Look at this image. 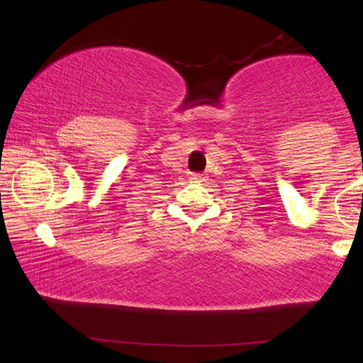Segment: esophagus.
<instances>
[{
    "label": "esophagus",
    "mask_w": 363,
    "mask_h": 363,
    "mask_svg": "<svg viewBox=\"0 0 363 363\" xmlns=\"http://www.w3.org/2000/svg\"><path fill=\"white\" fill-rule=\"evenodd\" d=\"M191 180H194V182H204L206 177L202 175V174H193L191 175Z\"/></svg>",
    "instance_id": "34e87169"
}]
</instances>
